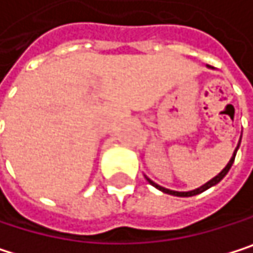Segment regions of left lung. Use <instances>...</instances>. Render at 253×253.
<instances>
[{
  "label": "left lung",
  "mask_w": 253,
  "mask_h": 253,
  "mask_svg": "<svg viewBox=\"0 0 253 253\" xmlns=\"http://www.w3.org/2000/svg\"><path fill=\"white\" fill-rule=\"evenodd\" d=\"M209 67V65H207ZM210 68V67H209ZM240 141H242V137H240V140H239V143H237V147L234 149V152H233V156L230 158V161H228V164L220 170V173H217L213 179H210L209 182H206L204 185H201L200 188H197V189H192V191H185V192H182V191H171V189H167V188H164V186H160L158 183H155L153 180H150L147 176H144L146 177V180L152 185V186H155L156 189H160L161 192H164V194H169V195H174V197H194V195H198V194H201V192H204V191H207L209 188H211V186H214V185H217L220 180H222L225 176H227V173L230 171V169H231V166H233V163H234V158H236V153H237V150H239V147H240Z\"/></svg>",
  "instance_id": "left-lung-1"
}]
</instances>
